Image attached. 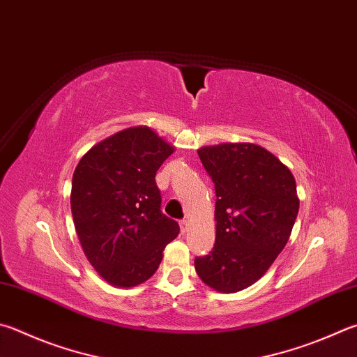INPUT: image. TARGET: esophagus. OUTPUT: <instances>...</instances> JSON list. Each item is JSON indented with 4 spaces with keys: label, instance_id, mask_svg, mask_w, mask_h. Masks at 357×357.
Instances as JSON below:
<instances>
[{
    "label": "esophagus",
    "instance_id": "obj_1",
    "mask_svg": "<svg viewBox=\"0 0 357 357\" xmlns=\"http://www.w3.org/2000/svg\"><path fill=\"white\" fill-rule=\"evenodd\" d=\"M179 226H181V232H187V229H189V226H190V223H189V220H181L179 222Z\"/></svg>",
    "mask_w": 357,
    "mask_h": 357
}]
</instances>
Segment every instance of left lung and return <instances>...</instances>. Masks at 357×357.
<instances>
[{
  "mask_svg": "<svg viewBox=\"0 0 357 357\" xmlns=\"http://www.w3.org/2000/svg\"><path fill=\"white\" fill-rule=\"evenodd\" d=\"M198 156L215 184V245L195 259L207 287L236 294L265 275L284 250L300 209L286 164L264 146L237 142L201 146Z\"/></svg>",
  "mask_w": 357,
  "mask_h": 357,
  "instance_id": "obj_1",
  "label": "left lung"
}]
</instances>
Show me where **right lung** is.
Instances as JSON below:
<instances>
[{
	"label": "right lung",
	"instance_id": "1",
	"mask_svg": "<svg viewBox=\"0 0 357 357\" xmlns=\"http://www.w3.org/2000/svg\"><path fill=\"white\" fill-rule=\"evenodd\" d=\"M174 146L150 126L98 142L71 181V213L82 251L107 284L129 289L150 280L179 225L160 211L156 172Z\"/></svg>",
	"mask_w": 357,
	"mask_h": 357
}]
</instances>
